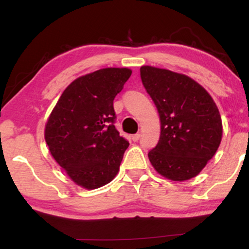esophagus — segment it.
I'll use <instances>...</instances> for the list:
<instances>
[{"label":"esophagus","mask_w":249,"mask_h":249,"mask_svg":"<svg viewBox=\"0 0 249 249\" xmlns=\"http://www.w3.org/2000/svg\"><path fill=\"white\" fill-rule=\"evenodd\" d=\"M139 138H141V133H136V134H133V136H132V141L133 142H138Z\"/></svg>","instance_id":"obj_1"}]
</instances>
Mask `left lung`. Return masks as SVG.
<instances>
[{"instance_id":"obj_1","label":"left lung","mask_w":249,"mask_h":249,"mask_svg":"<svg viewBox=\"0 0 249 249\" xmlns=\"http://www.w3.org/2000/svg\"><path fill=\"white\" fill-rule=\"evenodd\" d=\"M141 77L160 117V138L148 152L151 164L174 181L198 176L221 142L215 103L201 85L181 73L145 65Z\"/></svg>"}]
</instances>
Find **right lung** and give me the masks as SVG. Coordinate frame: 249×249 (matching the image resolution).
<instances>
[{
	"mask_svg": "<svg viewBox=\"0 0 249 249\" xmlns=\"http://www.w3.org/2000/svg\"><path fill=\"white\" fill-rule=\"evenodd\" d=\"M132 71L107 68L77 78L64 90L45 125L51 156L79 186L93 190L108 184L128 142L115 127L113 99Z\"/></svg>",
	"mask_w": 249,
	"mask_h": 249,
	"instance_id": "right-lung-1",
	"label": "right lung"
}]
</instances>
